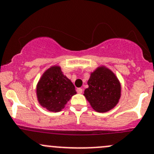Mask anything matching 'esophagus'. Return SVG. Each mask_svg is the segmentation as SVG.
Masks as SVG:
<instances>
[{
  "label": "esophagus",
  "instance_id": "obj_1",
  "mask_svg": "<svg viewBox=\"0 0 154 154\" xmlns=\"http://www.w3.org/2000/svg\"><path fill=\"white\" fill-rule=\"evenodd\" d=\"M77 91L78 94H82V89L81 88H78L77 89Z\"/></svg>",
  "mask_w": 154,
  "mask_h": 154
}]
</instances>
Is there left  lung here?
<instances>
[{
    "mask_svg": "<svg viewBox=\"0 0 154 154\" xmlns=\"http://www.w3.org/2000/svg\"><path fill=\"white\" fill-rule=\"evenodd\" d=\"M88 88L83 95L94 111L104 113L113 109L121 97V84L114 72L105 66L91 72Z\"/></svg>",
    "mask_w": 154,
    "mask_h": 154,
    "instance_id": "1",
    "label": "left lung"
}]
</instances>
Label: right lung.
I'll list each match as a JSON object with an SVG mask.
<instances>
[{
  "label": "right lung",
  "instance_id": "1",
  "mask_svg": "<svg viewBox=\"0 0 154 154\" xmlns=\"http://www.w3.org/2000/svg\"><path fill=\"white\" fill-rule=\"evenodd\" d=\"M76 94L72 81L64 75L60 66L57 65L45 71L36 86L39 104L52 112L62 111Z\"/></svg>",
  "mask_w": 154,
  "mask_h": 154
}]
</instances>
